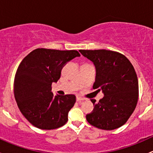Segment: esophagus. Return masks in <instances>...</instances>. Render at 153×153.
Segmentation results:
<instances>
[{
	"label": "esophagus",
	"instance_id": "1",
	"mask_svg": "<svg viewBox=\"0 0 153 153\" xmlns=\"http://www.w3.org/2000/svg\"><path fill=\"white\" fill-rule=\"evenodd\" d=\"M76 100H77V101H84V100H85V98H81V97H77Z\"/></svg>",
	"mask_w": 153,
	"mask_h": 153
}]
</instances>
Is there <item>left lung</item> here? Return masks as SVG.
<instances>
[{
    "label": "left lung",
    "mask_w": 153,
    "mask_h": 153,
    "mask_svg": "<svg viewBox=\"0 0 153 153\" xmlns=\"http://www.w3.org/2000/svg\"><path fill=\"white\" fill-rule=\"evenodd\" d=\"M79 52L90 60L96 70L93 89L102 91L104 98L96 103L86 120L98 129L112 130L123 126L136 107L138 81L130 61L119 52L106 49Z\"/></svg>",
    "instance_id": "1"
}]
</instances>
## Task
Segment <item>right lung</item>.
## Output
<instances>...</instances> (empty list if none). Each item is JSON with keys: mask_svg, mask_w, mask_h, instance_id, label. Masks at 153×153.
I'll return each mask as SVG.
<instances>
[{"mask_svg": "<svg viewBox=\"0 0 153 153\" xmlns=\"http://www.w3.org/2000/svg\"><path fill=\"white\" fill-rule=\"evenodd\" d=\"M81 55L76 50L36 49L17 69L14 94L24 116L35 127L54 129L64 126L76 99L74 95H55L52 84L61 77L63 67Z\"/></svg>", "mask_w": 153, "mask_h": 153, "instance_id": "obj_1", "label": "right lung"}]
</instances>
